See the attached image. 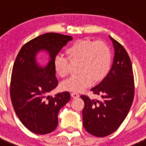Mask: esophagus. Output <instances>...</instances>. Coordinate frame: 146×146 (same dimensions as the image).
I'll return each mask as SVG.
<instances>
[{"instance_id":"esophagus-1","label":"esophagus","mask_w":146,"mask_h":146,"mask_svg":"<svg viewBox=\"0 0 146 146\" xmlns=\"http://www.w3.org/2000/svg\"><path fill=\"white\" fill-rule=\"evenodd\" d=\"M71 96L73 98H74V99H76V98H78L79 96V94H77V93H76V92H73V93H71Z\"/></svg>"}]
</instances>
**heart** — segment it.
I'll return each instance as SVG.
<instances>
[{"label":"heart","instance_id":"heart-1","mask_svg":"<svg viewBox=\"0 0 146 146\" xmlns=\"http://www.w3.org/2000/svg\"><path fill=\"white\" fill-rule=\"evenodd\" d=\"M67 58L56 56L53 67L56 75L66 78L70 73L71 63L79 62V74L62 83L64 90L79 92L90 86L94 82H100L107 76L111 67V52L105 43L90 38L79 39L72 43L65 50Z\"/></svg>","mask_w":146,"mask_h":146}]
</instances>
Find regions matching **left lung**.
I'll list each match as a JSON object with an SVG mask.
<instances>
[{
  "label": "left lung",
  "mask_w": 146,
  "mask_h": 146,
  "mask_svg": "<svg viewBox=\"0 0 146 146\" xmlns=\"http://www.w3.org/2000/svg\"><path fill=\"white\" fill-rule=\"evenodd\" d=\"M114 46L111 70L102 82L91 89L101 100L82 95L83 126L92 135L104 137L116 131L126 118L134 96V79L130 57L121 44L110 36Z\"/></svg>",
  "instance_id": "left-lung-1"
}]
</instances>
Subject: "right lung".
Segmentation results:
<instances>
[{"label":"right lung","instance_id":"right-lung-1","mask_svg":"<svg viewBox=\"0 0 146 146\" xmlns=\"http://www.w3.org/2000/svg\"><path fill=\"white\" fill-rule=\"evenodd\" d=\"M72 39V36L55 33L43 34L26 43L15 58L11 76V100L22 124L33 133L53 131L58 126V111L70 100L67 91L54 97L49 94L58 84L54 58ZM41 49L46 50L50 56L44 68L39 67L35 60V55Z\"/></svg>","mask_w":146,"mask_h":146}]
</instances>
